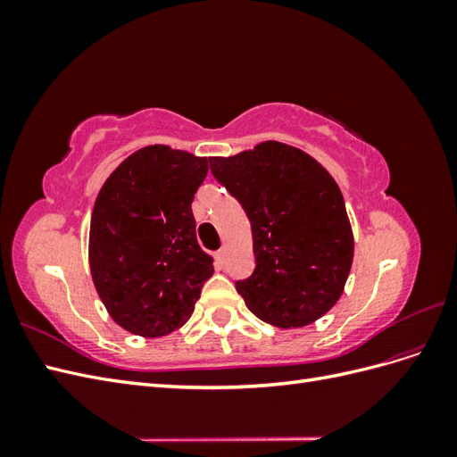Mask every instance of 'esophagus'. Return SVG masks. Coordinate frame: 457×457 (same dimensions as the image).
I'll use <instances>...</instances> for the list:
<instances>
[{
    "label": "esophagus",
    "mask_w": 457,
    "mask_h": 457,
    "mask_svg": "<svg viewBox=\"0 0 457 457\" xmlns=\"http://www.w3.org/2000/svg\"><path fill=\"white\" fill-rule=\"evenodd\" d=\"M225 259H227V250L225 247H220V250L215 253V261L219 262V265H225Z\"/></svg>",
    "instance_id": "1"
}]
</instances>
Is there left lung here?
I'll return each mask as SVG.
<instances>
[{"label": "left lung", "instance_id": "obj_1", "mask_svg": "<svg viewBox=\"0 0 457 457\" xmlns=\"http://www.w3.org/2000/svg\"><path fill=\"white\" fill-rule=\"evenodd\" d=\"M213 177L252 223L255 269L237 292L262 322L309 326L336 305L354 240L337 183L305 152L267 141L210 158Z\"/></svg>", "mask_w": 457, "mask_h": 457}]
</instances>
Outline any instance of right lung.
<instances>
[{"mask_svg":"<svg viewBox=\"0 0 457 457\" xmlns=\"http://www.w3.org/2000/svg\"><path fill=\"white\" fill-rule=\"evenodd\" d=\"M207 170V158L145 146L118 165L95 200L93 282L114 322L135 336L162 337L185 326L213 274L192 215Z\"/></svg>","mask_w":457,"mask_h":457,"instance_id":"obj_1","label":"right lung"}]
</instances>
